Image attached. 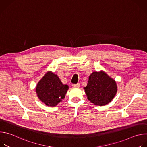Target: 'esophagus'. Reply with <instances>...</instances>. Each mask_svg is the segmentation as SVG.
Returning a JSON list of instances; mask_svg holds the SVG:
<instances>
[{
    "instance_id": "esophagus-1",
    "label": "esophagus",
    "mask_w": 147,
    "mask_h": 147,
    "mask_svg": "<svg viewBox=\"0 0 147 147\" xmlns=\"http://www.w3.org/2000/svg\"><path fill=\"white\" fill-rule=\"evenodd\" d=\"M72 86L73 87H79L80 86V84L79 83H77V84H72Z\"/></svg>"
}]
</instances>
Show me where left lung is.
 I'll list each match as a JSON object with an SVG mask.
<instances>
[{"mask_svg": "<svg viewBox=\"0 0 147 147\" xmlns=\"http://www.w3.org/2000/svg\"><path fill=\"white\" fill-rule=\"evenodd\" d=\"M88 99L96 105L109 103L117 92L116 81L103 71L93 72L84 87Z\"/></svg>", "mask_w": 147, "mask_h": 147, "instance_id": "8db88e82", "label": "left lung"}]
</instances>
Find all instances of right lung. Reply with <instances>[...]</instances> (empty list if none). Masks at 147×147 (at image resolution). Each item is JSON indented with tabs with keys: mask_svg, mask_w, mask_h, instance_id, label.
Segmentation results:
<instances>
[{
	"mask_svg": "<svg viewBox=\"0 0 147 147\" xmlns=\"http://www.w3.org/2000/svg\"><path fill=\"white\" fill-rule=\"evenodd\" d=\"M68 89V86L63 84L57 75L48 72L38 83L36 92L42 102L54 107L65 98Z\"/></svg>",
	"mask_w": 147,
	"mask_h": 147,
	"instance_id": "obj_1",
	"label": "right lung"
}]
</instances>
